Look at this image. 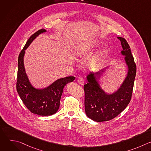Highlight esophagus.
I'll use <instances>...</instances> for the list:
<instances>
[{"label": "esophagus", "instance_id": "esophagus-1", "mask_svg": "<svg viewBox=\"0 0 151 151\" xmlns=\"http://www.w3.org/2000/svg\"><path fill=\"white\" fill-rule=\"evenodd\" d=\"M77 81H78V82L79 84H81V85H83L84 84V79H83V78H82V77H79V78H78V79H77Z\"/></svg>", "mask_w": 151, "mask_h": 151}]
</instances>
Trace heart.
<instances>
[{"label": "heart", "instance_id": "b5f03b06", "mask_svg": "<svg viewBox=\"0 0 151 151\" xmlns=\"http://www.w3.org/2000/svg\"><path fill=\"white\" fill-rule=\"evenodd\" d=\"M93 43L89 41H85L81 42L80 44L77 45L75 47V48L74 50V53L77 56H81L85 53V52L88 51L91 47H92ZM100 54L95 57H94L91 61V63L93 65H98V64L100 63L101 58L103 57V54Z\"/></svg>", "mask_w": 151, "mask_h": 151}]
</instances>
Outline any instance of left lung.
<instances>
[{"instance_id": "1", "label": "left lung", "mask_w": 151, "mask_h": 151, "mask_svg": "<svg viewBox=\"0 0 151 151\" xmlns=\"http://www.w3.org/2000/svg\"><path fill=\"white\" fill-rule=\"evenodd\" d=\"M118 38L121 42L123 48L121 53L125 55V60L128 68L127 76L121 88L113 94L107 95L99 87L96 80L104 69L88 75L87 77L88 82L83 86L85 114L97 122L109 121L117 116L125 109L132 99L136 65L127 40L124 37Z\"/></svg>"}]
</instances>
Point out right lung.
<instances>
[{"label":"right lung","mask_w":151,"mask_h":151,"mask_svg":"<svg viewBox=\"0 0 151 151\" xmlns=\"http://www.w3.org/2000/svg\"><path fill=\"white\" fill-rule=\"evenodd\" d=\"M45 32V29H42L35 32L30 37L24 47L21 51L18 59L16 88L21 100L32 113L41 116H49L58 111L64 86L75 80V78L68 76L59 79L44 90L35 89L30 85L24 66L23 57L25 50L36 36Z\"/></svg>","instance_id":"right-lung-1"}]
</instances>
